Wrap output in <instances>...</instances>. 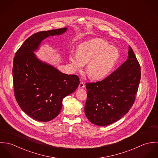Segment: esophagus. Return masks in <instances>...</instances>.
<instances>
[{"mask_svg": "<svg viewBox=\"0 0 158 158\" xmlns=\"http://www.w3.org/2000/svg\"><path fill=\"white\" fill-rule=\"evenodd\" d=\"M85 87V83L83 82H80V83L79 84V86H78V88H83Z\"/></svg>", "mask_w": 158, "mask_h": 158, "instance_id": "1", "label": "esophagus"}]
</instances>
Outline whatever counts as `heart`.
I'll list each match as a JSON object with an SVG mask.
<instances>
[{
	"label": "heart",
	"mask_w": 158,
	"mask_h": 158,
	"mask_svg": "<svg viewBox=\"0 0 158 158\" xmlns=\"http://www.w3.org/2000/svg\"><path fill=\"white\" fill-rule=\"evenodd\" d=\"M119 58L118 50L101 38H94L78 46L77 53H71L69 61L73 69L81 71L89 63L86 72L92 80L106 77L113 70Z\"/></svg>",
	"instance_id": "obj_1"
}]
</instances>
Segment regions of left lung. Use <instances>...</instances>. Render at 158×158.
<instances>
[{
	"mask_svg": "<svg viewBox=\"0 0 158 158\" xmlns=\"http://www.w3.org/2000/svg\"><path fill=\"white\" fill-rule=\"evenodd\" d=\"M141 77L140 64L131 46L128 58L102 81L86 83L85 114L90 122L107 126L128 113L135 100Z\"/></svg>",
	"mask_w": 158,
	"mask_h": 158,
	"instance_id": "obj_1",
	"label": "left lung"
}]
</instances>
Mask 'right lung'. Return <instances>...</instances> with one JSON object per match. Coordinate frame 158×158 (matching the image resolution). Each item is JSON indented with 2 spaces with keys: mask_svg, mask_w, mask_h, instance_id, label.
Returning a JSON list of instances; mask_svg holds the SVG:
<instances>
[{
  "mask_svg": "<svg viewBox=\"0 0 158 158\" xmlns=\"http://www.w3.org/2000/svg\"><path fill=\"white\" fill-rule=\"evenodd\" d=\"M66 28L41 31L27 39L15 53L13 81L16 100L23 111L40 122H48L61 111L63 98L80 84L76 75L63 73L40 61L33 52L49 36L58 35Z\"/></svg>",
  "mask_w": 158,
  "mask_h": 158,
  "instance_id": "right-lung-1",
  "label": "right lung"
}]
</instances>
